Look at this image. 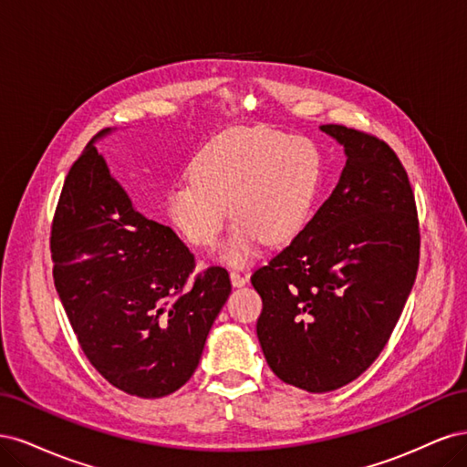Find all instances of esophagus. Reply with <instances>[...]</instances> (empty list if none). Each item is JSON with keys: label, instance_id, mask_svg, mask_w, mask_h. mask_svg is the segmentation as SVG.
Returning a JSON list of instances; mask_svg holds the SVG:
<instances>
[{"label": "esophagus", "instance_id": "1", "mask_svg": "<svg viewBox=\"0 0 467 467\" xmlns=\"http://www.w3.org/2000/svg\"><path fill=\"white\" fill-rule=\"evenodd\" d=\"M230 280H232L234 286H244L245 282H247V276H244L242 273H237V271H232L230 273Z\"/></svg>", "mask_w": 467, "mask_h": 467}]
</instances>
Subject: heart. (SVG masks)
<instances>
[{
	"instance_id": "heart-1",
	"label": "heart",
	"mask_w": 467,
	"mask_h": 467,
	"mask_svg": "<svg viewBox=\"0 0 467 467\" xmlns=\"http://www.w3.org/2000/svg\"><path fill=\"white\" fill-rule=\"evenodd\" d=\"M191 177L165 196L169 222L191 245L212 247L228 210L234 228L218 259L244 266L261 242L280 245L304 230L319 192L321 153L306 136L237 126L204 144Z\"/></svg>"
}]
</instances>
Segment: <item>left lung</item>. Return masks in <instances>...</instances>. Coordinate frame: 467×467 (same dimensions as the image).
<instances>
[{
    "mask_svg": "<svg viewBox=\"0 0 467 467\" xmlns=\"http://www.w3.org/2000/svg\"><path fill=\"white\" fill-rule=\"evenodd\" d=\"M321 132L345 148L337 187L251 276L266 364L312 393L347 386L378 358L411 294L420 247L415 194L395 151L341 124Z\"/></svg>",
    "mask_w": 467,
    "mask_h": 467,
    "instance_id": "obj_1",
    "label": "left lung"
}]
</instances>
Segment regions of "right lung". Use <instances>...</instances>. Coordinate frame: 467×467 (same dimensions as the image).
<instances>
[{
  "mask_svg": "<svg viewBox=\"0 0 467 467\" xmlns=\"http://www.w3.org/2000/svg\"><path fill=\"white\" fill-rule=\"evenodd\" d=\"M69 169L52 222L54 286L78 341L109 384L136 398H163L199 366L212 323L232 292L177 234L134 208L95 142Z\"/></svg>",
  "mask_w": 467,
  "mask_h": 467,
  "instance_id": "right-lung-1",
  "label": "right lung"
}]
</instances>
